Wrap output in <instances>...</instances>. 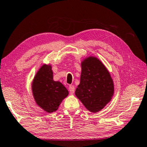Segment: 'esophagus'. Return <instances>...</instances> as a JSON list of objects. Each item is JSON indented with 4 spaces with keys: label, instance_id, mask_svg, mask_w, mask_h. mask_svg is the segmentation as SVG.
<instances>
[{
    "label": "esophagus",
    "instance_id": "34e87169",
    "mask_svg": "<svg viewBox=\"0 0 147 147\" xmlns=\"http://www.w3.org/2000/svg\"><path fill=\"white\" fill-rule=\"evenodd\" d=\"M69 90L70 91V94L73 95L74 93V91H75V88H74L73 85H70L69 87Z\"/></svg>",
    "mask_w": 147,
    "mask_h": 147
}]
</instances>
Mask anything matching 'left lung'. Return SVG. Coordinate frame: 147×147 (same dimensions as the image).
Listing matches in <instances>:
<instances>
[{"label": "left lung", "mask_w": 147, "mask_h": 147, "mask_svg": "<svg viewBox=\"0 0 147 147\" xmlns=\"http://www.w3.org/2000/svg\"><path fill=\"white\" fill-rule=\"evenodd\" d=\"M81 68L75 95L88 111L97 113L111 101L115 92L113 80L105 65L95 56L84 58Z\"/></svg>", "instance_id": "left-lung-1"}]
</instances>
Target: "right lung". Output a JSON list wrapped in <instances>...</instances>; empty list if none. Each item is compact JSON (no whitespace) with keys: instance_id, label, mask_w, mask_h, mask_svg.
I'll list each match as a JSON object with an SVG mask.
<instances>
[{"instance_id":"add662e5","label":"right lung","mask_w":147,"mask_h":147,"mask_svg":"<svg viewBox=\"0 0 147 147\" xmlns=\"http://www.w3.org/2000/svg\"><path fill=\"white\" fill-rule=\"evenodd\" d=\"M50 64H43L32 80L31 90L36 104L48 113L56 111L61 102L69 95L67 88L53 79Z\"/></svg>"}]
</instances>
